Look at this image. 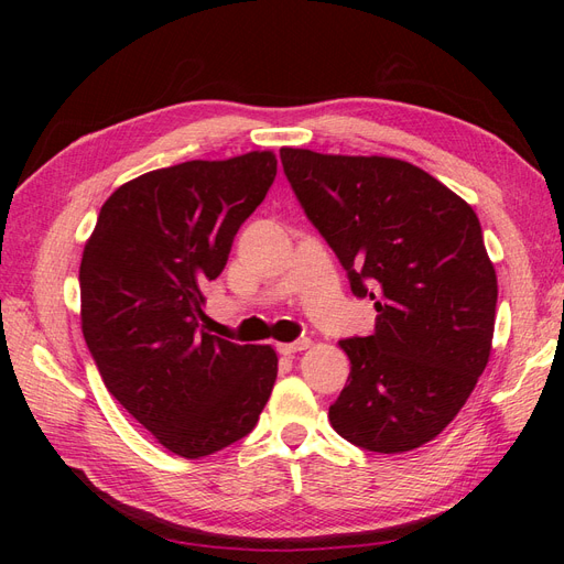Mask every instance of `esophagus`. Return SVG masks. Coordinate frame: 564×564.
<instances>
[{
  "instance_id": "obj_1",
  "label": "esophagus",
  "mask_w": 564,
  "mask_h": 564,
  "mask_svg": "<svg viewBox=\"0 0 564 564\" xmlns=\"http://www.w3.org/2000/svg\"><path fill=\"white\" fill-rule=\"evenodd\" d=\"M305 348H311V338H299V340H294V344H278V350L282 355H294Z\"/></svg>"
}]
</instances>
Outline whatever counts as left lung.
Listing matches in <instances>:
<instances>
[{
    "label": "left lung",
    "mask_w": 564,
    "mask_h": 564,
    "mask_svg": "<svg viewBox=\"0 0 564 564\" xmlns=\"http://www.w3.org/2000/svg\"><path fill=\"white\" fill-rule=\"evenodd\" d=\"M284 176L371 299L377 327L340 340L350 377L329 406L334 431L381 454L437 437L487 367L497 272L468 204L423 169L392 158L282 148Z\"/></svg>",
    "instance_id": "left-lung-1"
}]
</instances>
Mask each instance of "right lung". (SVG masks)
<instances>
[{"mask_svg":"<svg viewBox=\"0 0 564 564\" xmlns=\"http://www.w3.org/2000/svg\"><path fill=\"white\" fill-rule=\"evenodd\" d=\"M278 174L272 152L158 169L100 207L79 265L82 332L106 388L185 458L253 431L278 379L270 346L199 329L204 289Z\"/></svg>","mask_w":564,"mask_h":564,"instance_id":"right-lung-1","label":"right lung"}]
</instances>
